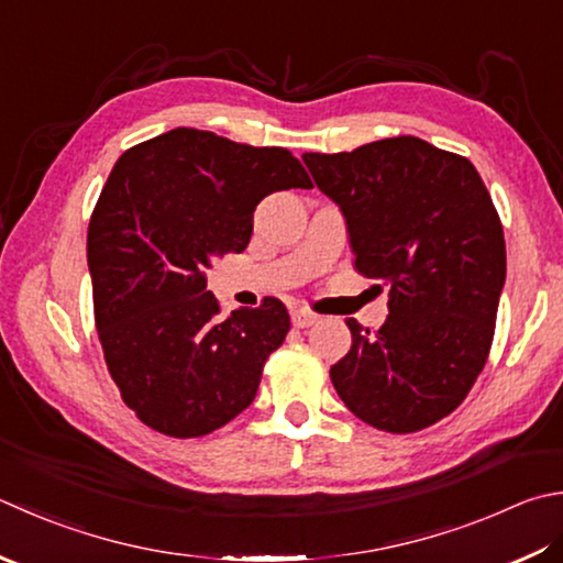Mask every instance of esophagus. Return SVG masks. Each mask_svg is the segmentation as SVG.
<instances>
[{"mask_svg":"<svg viewBox=\"0 0 563 563\" xmlns=\"http://www.w3.org/2000/svg\"><path fill=\"white\" fill-rule=\"evenodd\" d=\"M316 321H318V316H316L313 311H306V309L291 311V323H294L296 328H309V325H313Z\"/></svg>","mask_w":563,"mask_h":563,"instance_id":"obj_1","label":"esophagus"}]
</instances>
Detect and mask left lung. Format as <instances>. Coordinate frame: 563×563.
Here are the masks:
<instances>
[{"label": "left lung", "mask_w": 563, "mask_h": 563, "mask_svg": "<svg viewBox=\"0 0 563 563\" xmlns=\"http://www.w3.org/2000/svg\"><path fill=\"white\" fill-rule=\"evenodd\" d=\"M303 164L343 210L355 269L389 286L379 331L345 321L338 397L379 431L427 429L468 397L490 353L507 269L493 198L468 158L419 136Z\"/></svg>", "instance_id": "1"}]
</instances>
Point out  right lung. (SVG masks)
<instances>
[{"instance_id":"right-lung-1","label":"right lung","mask_w":563,"mask_h":563,"mask_svg":"<svg viewBox=\"0 0 563 563\" xmlns=\"http://www.w3.org/2000/svg\"><path fill=\"white\" fill-rule=\"evenodd\" d=\"M286 188H311L289 150L194 126L117 158L88 225L95 325L124 405L154 431L206 437L257 395L289 313L267 296L222 318L206 272L247 247L254 208Z\"/></svg>"}]
</instances>
